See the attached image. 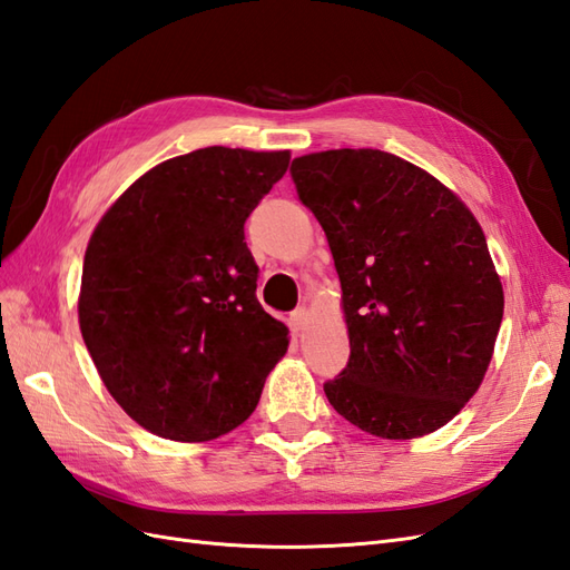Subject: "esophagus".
<instances>
[{"label": "esophagus", "instance_id": "34e87169", "mask_svg": "<svg viewBox=\"0 0 570 570\" xmlns=\"http://www.w3.org/2000/svg\"><path fill=\"white\" fill-rule=\"evenodd\" d=\"M308 317H311V313L306 308H296L294 313H291V317H288L291 330H294L296 335L303 333V330H306V325H308Z\"/></svg>", "mask_w": 570, "mask_h": 570}]
</instances>
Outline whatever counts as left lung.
I'll list each match as a JSON object with an SVG mask.
<instances>
[{
	"mask_svg": "<svg viewBox=\"0 0 570 570\" xmlns=\"http://www.w3.org/2000/svg\"><path fill=\"white\" fill-rule=\"evenodd\" d=\"M291 177L342 284L350 362L325 383L330 405L381 440L444 428L483 383L505 308L479 220L383 150L301 155Z\"/></svg>",
	"mask_w": 570,
	"mask_h": 570,
	"instance_id": "left-lung-1",
	"label": "left lung"
}]
</instances>
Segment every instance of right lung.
Listing matches in <instances>:
<instances>
[{
  "instance_id": "add662e5",
  "label": "right lung",
  "mask_w": 570,
  "mask_h": 570,
  "mask_svg": "<svg viewBox=\"0 0 570 570\" xmlns=\"http://www.w3.org/2000/svg\"><path fill=\"white\" fill-rule=\"evenodd\" d=\"M291 153L202 148L145 171L89 237L79 330L140 428L210 442L253 415L288 330L259 306L245 220Z\"/></svg>"
}]
</instances>
